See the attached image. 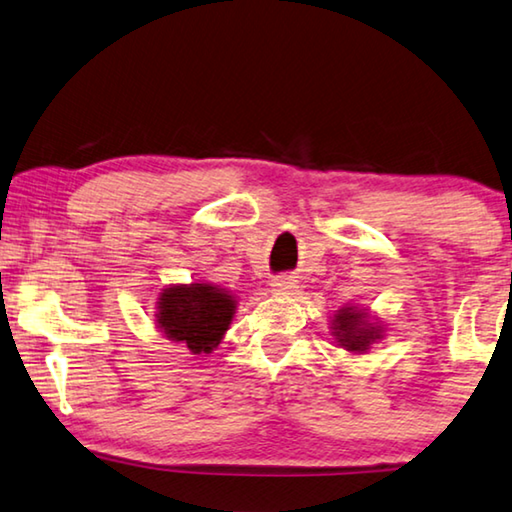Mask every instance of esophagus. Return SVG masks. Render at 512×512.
I'll return each instance as SVG.
<instances>
[{"label": "esophagus", "instance_id": "esophagus-1", "mask_svg": "<svg viewBox=\"0 0 512 512\" xmlns=\"http://www.w3.org/2000/svg\"><path fill=\"white\" fill-rule=\"evenodd\" d=\"M271 287H273V291H278V294H294V291L298 289L296 280L285 278V275H280V278H273Z\"/></svg>", "mask_w": 512, "mask_h": 512}]
</instances>
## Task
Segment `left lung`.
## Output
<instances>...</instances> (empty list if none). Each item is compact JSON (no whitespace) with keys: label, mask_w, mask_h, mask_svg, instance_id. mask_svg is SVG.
<instances>
[{"label":"left lung","mask_w":512,"mask_h":512,"mask_svg":"<svg viewBox=\"0 0 512 512\" xmlns=\"http://www.w3.org/2000/svg\"><path fill=\"white\" fill-rule=\"evenodd\" d=\"M332 337L348 353H367L369 344L383 339V328L369 323V314L358 307H342L332 316Z\"/></svg>","instance_id":"obj_1"}]
</instances>
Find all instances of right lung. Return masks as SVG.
Returning <instances> with one entry per match:
<instances>
[{
	"label": "right lung",
	"mask_w": 512,
	"mask_h": 512,
	"mask_svg": "<svg viewBox=\"0 0 512 512\" xmlns=\"http://www.w3.org/2000/svg\"><path fill=\"white\" fill-rule=\"evenodd\" d=\"M237 300L216 285L193 282L161 291L157 300V328L170 342L184 344L189 353H212L230 328Z\"/></svg>",
	"instance_id": "obj_1"
}]
</instances>
